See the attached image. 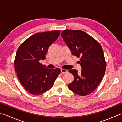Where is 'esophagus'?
I'll list each match as a JSON object with an SVG mask.
<instances>
[{"label":"esophagus","mask_w":122,"mask_h":122,"mask_svg":"<svg viewBox=\"0 0 122 122\" xmlns=\"http://www.w3.org/2000/svg\"><path fill=\"white\" fill-rule=\"evenodd\" d=\"M68 70H66V69H61V72L62 73H66L68 72Z\"/></svg>","instance_id":"esophagus-1"}]
</instances>
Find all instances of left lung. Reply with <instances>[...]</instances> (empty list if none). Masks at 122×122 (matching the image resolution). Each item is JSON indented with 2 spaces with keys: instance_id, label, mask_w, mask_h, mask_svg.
<instances>
[{
  "instance_id": "8db88e82",
  "label": "left lung",
  "mask_w": 122,
  "mask_h": 122,
  "mask_svg": "<svg viewBox=\"0 0 122 122\" xmlns=\"http://www.w3.org/2000/svg\"><path fill=\"white\" fill-rule=\"evenodd\" d=\"M61 36L73 56L80 58L82 70H69L74 80L68 85L76 94L84 96L97 89L104 76L106 62L100 43L87 33L81 30H66Z\"/></svg>"
}]
</instances>
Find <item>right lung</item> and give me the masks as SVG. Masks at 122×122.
I'll return each mask as SVG.
<instances>
[{
	"mask_svg": "<svg viewBox=\"0 0 122 122\" xmlns=\"http://www.w3.org/2000/svg\"><path fill=\"white\" fill-rule=\"evenodd\" d=\"M60 31L37 33L23 42L17 51L15 69L19 81L28 92L39 95L51 89L61 72L39 63L45 59L49 47L59 37Z\"/></svg>",
	"mask_w": 122,
	"mask_h": 122,
	"instance_id": "add662e5",
	"label": "right lung"
}]
</instances>
